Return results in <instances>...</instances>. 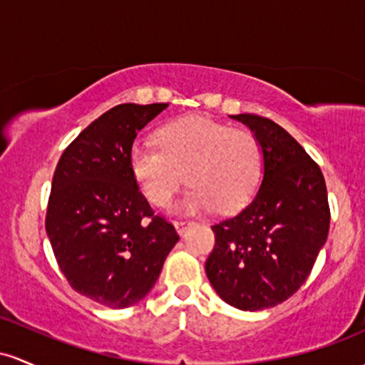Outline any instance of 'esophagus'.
I'll return each mask as SVG.
<instances>
[{"label": "esophagus", "mask_w": 365, "mask_h": 365, "mask_svg": "<svg viewBox=\"0 0 365 365\" xmlns=\"http://www.w3.org/2000/svg\"><path fill=\"white\" fill-rule=\"evenodd\" d=\"M186 226H190V222H186V220H174V227L179 235H182L186 231Z\"/></svg>", "instance_id": "esophagus-1"}]
</instances>
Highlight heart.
Masks as SVG:
<instances>
[{
	"label": "heart",
	"instance_id": "obj_1",
	"mask_svg": "<svg viewBox=\"0 0 365 365\" xmlns=\"http://www.w3.org/2000/svg\"><path fill=\"white\" fill-rule=\"evenodd\" d=\"M155 141L157 146L136 143L130 148L129 169L157 207L170 203L184 174L191 184L179 207L186 212H207L215 205L220 212L236 210L259 187L264 155L252 130L191 115L163 125Z\"/></svg>",
	"mask_w": 365,
	"mask_h": 365
}]
</instances>
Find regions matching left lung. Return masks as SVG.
<instances>
[{
    "instance_id": "8db88e82",
    "label": "left lung",
    "mask_w": 365,
    "mask_h": 365,
    "mask_svg": "<svg viewBox=\"0 0 365 365\" xmlns=\"http://www.w3.org/2000/svg\"><path fill=\"white\" fill-rule=\"evenodd\" d=\"M231 118L259 139L264 178L248 207L212 226L205 271L226 304L253 312L288 300L307 281L331 214L324 175L292 134L253 113Z\"/></svg>"
}]
</instances>
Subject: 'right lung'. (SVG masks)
I'll return each mask as SVG.
<instances>
[{"label":"right lung","mask_w":365,"mask_h":365,"mask_svg":"<svg viewBox=\"0 0 365 365\" xmlns=\"http://www.w3.org/2000/svg\"><path fill=\"white\" fill-rule=\"evenodd\" d=\"M167 106H113L67 146L53 174L46 232L60 271L77 293L110 309L143 300L179 241L129 169L138 133Z\"/></svg>","instance_id":"add662e5"}]
</instances>
